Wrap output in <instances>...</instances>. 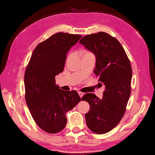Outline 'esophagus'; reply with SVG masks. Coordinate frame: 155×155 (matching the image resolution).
<instances>
[{
  "label": "esophagus",
  "instance_id": "34e87169",
  "mask_svg": "<svg viewBox=\"0 0 155 155\" xmlns=\"http://www.w3.org/2000/svg\"><path fill=\"white\" fill-rule=\"evenodd\" d=\"M78 93L79 96H80L81 97H82L83 96V95H84V93H83V92H78Z\"/></svg>",
  "mask_w": 155,
  "mask_h": 155
}]
</instances>
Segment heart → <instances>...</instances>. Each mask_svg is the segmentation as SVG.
Masks as SVG:
<instances>
[{"label":"heart","mask_w":155,"mask_h":155,"mask_svg":"<svg viewBox=\"0 0 155 155\" xmlns=\"http://www.w3.org/2000/svg\"><path fill=\"white\" fill-rule=\"evenodd\" d=\"M86 54H89V53H86Z\"/></svg>","instance_id":"1"}]
</instances>
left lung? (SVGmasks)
Returning <instances> with one entry per match:
<instances>
[{"instance_id": "left-lung-1", "label": "left lung", "mask_w": 155, "mask_h": 155, "mask_svg": "<svg viewBox=\"0 0 155 155\" xmlns=\"http://www.w3.org/2000/svg\"><path fill=\"white\" fill-rule=\"evenodd\" d=\"M96 55L94 73L105 86L102 99L86 94L82 101L90 105L86 125L93 132L104 134L115 127L126 110L131 94L132 69L121 44L105 32L86 35L79 41Z\"/></svg>"}]
</instances>
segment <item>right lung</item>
I'll return each instance as SVG.
<instances>
[{
  "label": "right lung",
  "instance_id": "obj_1",
  "mask_svg": "<svg viewBox=\"0 0 155 155\" xmlns=\"http://www.w3.org/2000/svg\"><path fill=\"white\" fill-rule=\"evenodd\" d=\"M81 35L57 33L35 48L27 65L25 98L35 123L49 134L58 133L67 124L65 114L81 101L77 91H64L55 85L63 72L67 53Z\"/></svg>",
  "mask_w": 155,
  "mask_h": 155
}]
</instances>
